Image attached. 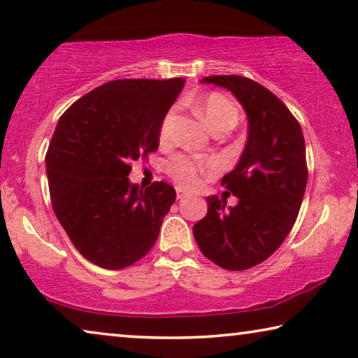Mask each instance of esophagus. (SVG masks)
<instances>
[{"label": "esophagus", "mask_w": 358, "mask_h": 358, "mask_svg": "<svg viewBox=\"0 0 358 358\" xmlns=\"http://www.w3.org/2000/svg\"><path fill=\"white\" fill-rule=\"evenodd\" d=\"M176 193H178V200H182L184 196L189 195V193H187L184 189H180V187H178V189H176Z\"/></svg>", "instance_id": "esophagus-1"}]
</instances>
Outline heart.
Listing matches in <instances>:
<instances>
[{
	"mask_svg": "<svg viewBox=\"0 0 358 358\" xmlns=\"http://www.w3.org/2000/svg\"><path fill=\"white\" fill-rule=\"evenodd\" d=\"M193 108L196 114L206 122L210 127V130H217V128H231L238 124L239 110L230 98H227L222 93H208L200 98L193 99ZM174 109H169L165 114L160 125V139L168 141L171 136V128L174 122ZM214 160L210 158H193L184 154L174 155L168 162L166 171L179 185L193 187L198 184L200 176L206 169L214 168Z\"/></svg>",
	"mask_w": 358,
	"mask_h": 358,
	"instance_id": "b5f03b06",
	"label": "heart"
}]
</instances>
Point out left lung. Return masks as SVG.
Returning <instances> with one entry per match:
<instances>
[{
  "instance_id": "left-lung-1",
  "label": "left lung",
  "mask_w": 358,
  "mask_h": 358,
  "mask_svg": "<svg viewBox=\"0 0 358 358\" xmlns=\"http://www.w3.org/2000/svg\"><path fill=\"white\" fill-rule=\"evenodd\" d=\"M200 82L233 93L248 115V141L222 178L238 204L227 208V200L208 196V214L193 225V236L206 259L243 271L279 249L300 213L308 182L303 131L285 104L254 80L210 76Z\"/></svg>"
}]
</instances>
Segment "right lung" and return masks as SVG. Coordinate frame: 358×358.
<instances>
[{
    "mask_svg": "<svg viewBox=\"0 0 358 358\" xmlns=\"http://www.w3.org/2000/svg\"><path fill=\"white\" fill-rule=\"evenodd\" d=\"M185 79L110 80L58 120L45 155L52 208L87 260L122 269L148 254L176 200L166 182L143 189L131 162L158 149L160 125Z\"/></svg>",
    "mask_w": 358,
    "mask_h": 358,
    "instance_id": "right-lung-1",
    "label": "right lung"
}]
</instances>
